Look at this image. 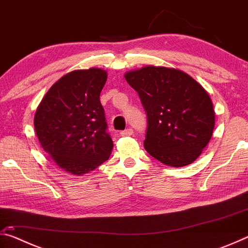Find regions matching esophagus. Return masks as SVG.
Here are the masks:
<instances>
[{"label": "esophagus", "mask_w": 248, "mask_h": 248, "mask_svg": "<svg viewBox=\"0 0 248 248\" xmlns=\"http://www.w3.org/2000/svg\"><path fill=\"white\" fill-rule=\"evenodd\" d=\"M120 134H121V136H123V137H130V136H132V134H133V130L128 128V129L124 130V131H121Z\"/></svg>", "instance_id": "esophagus-1"}]
</instances>
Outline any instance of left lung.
Masks as SVG:
<instances>
[{
  "label": "left lung",
  "mask_w": 248,
  "mask_h": 248,
  "mask_svg": "<svg viewBox=\"0 0 248 248\" xmlns=\"http://www.w3.org/2000/svg\"><path fill=\"white\" fill-rule=\"evenodd\" d=\"M148 115L144 149L171 167L195 162L211 139L216 112L210 95L182 70L145 65L124 73Z\"/></svg>",
  "instance_id": "1"
}]
</instances>
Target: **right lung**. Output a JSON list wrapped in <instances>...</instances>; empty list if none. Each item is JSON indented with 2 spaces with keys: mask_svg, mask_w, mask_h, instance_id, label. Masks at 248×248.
Wrapping results in <instances>:
<instances>
[{
  "mask_svg": "<svg viewBox=\"0 0 248 248\" xmlns=\"http://www.w3.org/2000/svg\"><path fill=\"white\" fill-rule=\"evenodd\" d=\"M107 71L74 70L50 87L37 107L39 143L58 167L82 176L107 161L114 148L99 95Z\"/></svg>",
  "mask_w": 248,
  "mask_h": 248,
  "instance_id": "add662e5",
  "label": "right lung"
}]
</instances>
